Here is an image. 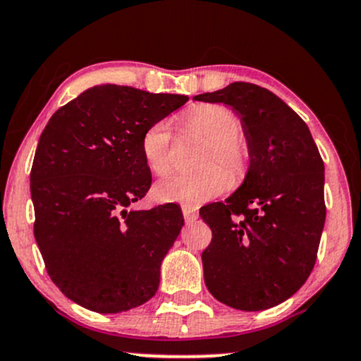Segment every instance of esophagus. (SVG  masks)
Returning <instances> with one entry per match:
<instances>
[{
    "instance_id": "34e87169",
    "label": "esophagus",
    "mask_w": 361,
    "mask_h": 361,
    "mask_svg": "<svg viewBox=\"0 0 361 361\" xmlns=\"http://www.w3.org/2000/svg\"><path fill=\"white\" fill-rule=\"evenodd\" d=\"M181 212H183L185 221H195L196 218H198V212H196V208L188 207V204L181 207Z\"/></svg>"
}]
</instances>
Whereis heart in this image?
<instances>
[{
	"label": "heart",
	"mask_w": 361,
	"mask_h": 361,
	"mask_svg": "<svg viewBox=\"0 0 361 361\" xmlns=\"http://www.w3.org/2000/svg\"><path fill=\"white\" fill-rule=\"evenodd\" d=\"M191 131L208 140L200 158L202 170L180 173L158 181L153 195L163 203L202 204L216 198L233 181L245 175L248 165V147L240 135L241 121L235 111L221 104H195L183 116ZM141 152L154 175L171 170V126L157 121L145 131Z\"/></svg>",
	"instance_id": "obj_1"
}]
</instances>
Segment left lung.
<instances>
[{"label": "left lung", "instance_id": "obj_1", "mask_svg": "<svg viewBox=\"0 0 361 361\" xmlns=\"http://www.w3.org/2000/svg\"><path fill=\"white\" fill-rule=\"evenodd\" d=\"M193 99L233 108L250 154L240 188L200 209L213 233L202 253L207 288L243 312L276 307L317 262L326 216L320 152L307 123L262 86L236 81Z\"/></svg>", "mask_w": 361, "mask_h": 361}]
</instances>
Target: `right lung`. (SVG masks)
Listing matches in <instances>:
<instances>
[{
	"label": "right lung",
	"instance_id": "obj_1",
	"mask_svg": "<svg viewBox=\"0 0 361 361\" xmlns=\"http://www.w3.org/2000/svg\"><path fill=\"white\" fill-rule=\"evenodd\" d=\"M185 94L99 85L49 118L31 168L35 238L61 293L97 313L154 296L183 226L176 204L130 209L152 186L141 140Z\"/></svg>",
	"mask_w": 361,
	"mask_h": 361
}]
</instances>
